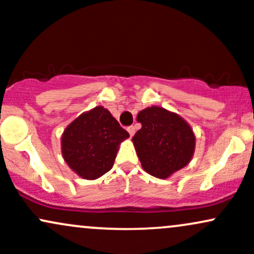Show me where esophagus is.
<instances>
[{
  "mask_svg": "<svg viewBox=\"0 0 254 254\" xmlns=\"http://www.w3.org/2000/svg\"><path fill=\"white\" fill-rule=\"evenodd\" d=\"M127 132L130 133V136L132 137V136H133V133H135V127H132V125H131V127H127Z\"/></svg>",
  "mask_w": 254,
  "mask_h": 254,
  "instance_id": "esophagus-1",
  "label": "esophagus"
}]
</instances>
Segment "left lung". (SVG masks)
Instances as JSON below:
<instances>
[{
    "instance_id": "left-lung-1",
    "label": "left lung",
    "mask_w": 254,
    "mask_h": 254,
    "mask_svg": "<svg viewBox=\"0 0 254 254\" xmlns=\"http://www.w3.org/2000/svg\"><path fill=\"white\" fill-rule=\"evenodd\" d=\"M137 122L142 127L132 137V143L147 173L167 179L190 164L196 136L183 117L164 107L151 106L139 111Z\"/></svg>"
}]
</instances>
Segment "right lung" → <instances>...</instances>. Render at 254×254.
Returning <instances> with one entry per match:
<instances>
[{"mask_svg": "<svg viewBox=\"0 0 254 254\" xmlns=\"http://www.w3.org/2000/svg\"><path fill=\"white\" fill-rule=\"evenodd\" d=\"M129 133L103 106L81 113L61 137L62 156L78 177L95 180L112 168L119 145Z\"/></svg>", "mask_w": 254, "mask_h": 254, "instance_id": "1", "label": "right lung"}]
</instances>
